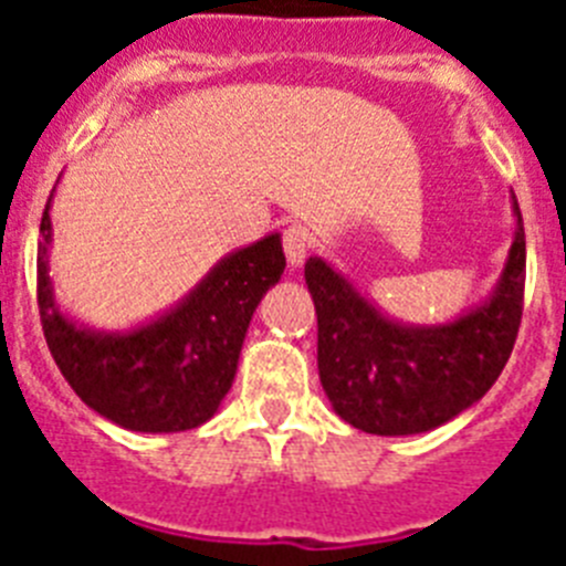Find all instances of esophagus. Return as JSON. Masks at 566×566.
Instances as JSON below:
<instances>
[{"label": "esophagus", "instance_id": "obj_1", "mask_svg": "<svg viewBox=\"0 0 566 566\" xmlns=\"http://www.w3.org/2000/svg\"><path fill=\"white\" fill-rule=\"evenodd\" d=\"M308 249H312V232L303 223H292V227L283 229V252H286L292 269L303 266Z\"/></svg>", "mask_w": 566, "mask_h": 566}]
</instances>
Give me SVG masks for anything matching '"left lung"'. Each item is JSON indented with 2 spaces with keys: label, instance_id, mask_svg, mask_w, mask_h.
<instances>
[{
  "label": "left lung",
  "instance_id": "left-lung-1",
  "mask_svg": "<svg viewBox=\"0 0 566 566\" xmlns=\"http://www.w3.org/2000/svg\"><path fill=\"white\" fill-rule=\"evenodd\" d=\"M496 294L451 326L405 328L382 317L319 258L306 263L317 308L319 382L348 424L379 437L431 431L484 397L507 365L524 312V223Z\"/></svg>",
  "mask_w": 566,
  "mask_h": 566
}]
</instances>
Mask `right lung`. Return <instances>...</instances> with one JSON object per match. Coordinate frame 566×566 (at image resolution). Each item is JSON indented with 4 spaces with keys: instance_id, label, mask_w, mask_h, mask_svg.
I'll list each match as a JSON object with an SVG mask.
<instances>
[{
    "instance_id": "1",
    "label": "right lung",
    "mask_w": 566,
    "mask_h": 566,
    "mask_svg": "<svg viewBox=\"0 0 566 566\" xmlns=\"http://www.w3.org/2000/svg\"><path fill=\"white\" fill-rule=\"evenodd\" d=\"M48 209L50 201L42 214L36 303L48 348L70 388L127 431L175 433L207 422L232 388L240 345L260 297L286 269L280 234L223 260L167 317L115 337L76 328L53 306L44 260Z\"/></svg>"
}]
</instances>
